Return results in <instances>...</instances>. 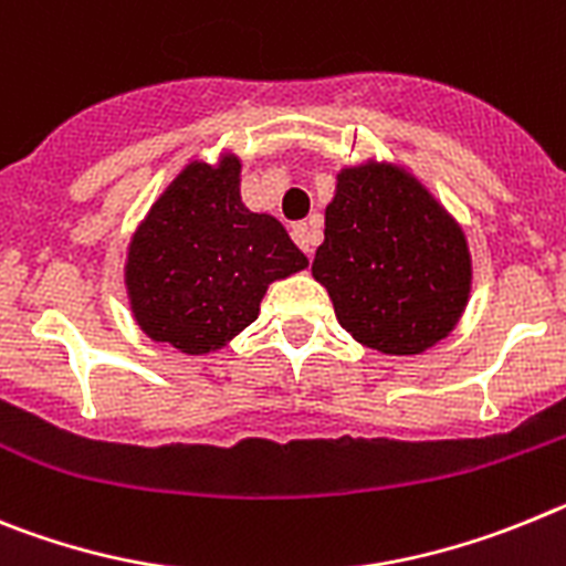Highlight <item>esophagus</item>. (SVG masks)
Segmentation results:
<instances>
[{
  "mask_svg": "<svg viewBox=\"0 0 566 566\" xmlns=\"http://www.w3.org/2000/svg\"><path fill=\"white\" fill-rule=\"evenodd\" d=\"M290 237L295 239V245L302 248V251L307 253V256H310V253H313V245H315V231H313V228L307 226V222H295V226L290 228Z\"/></svg>",
  "mask_w": 566,
  "mask_h": 566,
  "instance_id": "1",
  "label": "esophagus"
}]
</instances>
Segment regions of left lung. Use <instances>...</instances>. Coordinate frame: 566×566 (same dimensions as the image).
Wrapping results in <instances>:
<instances>
[{"label":"left lung","instance_id":"left-lung-1","mask_svg":"<svg viewBox=\"0 0 566 566\" xmlns=\"http://www.w3.org/2000/svg\"><path fill=\"white\" fill-rule=\"evenodd\" d=\"M313 276L355 340L420 355L465 310L471 259L460 226L420 182L369 163L340 171Z\"/></svg>","mask_w":566,"mask_h":566}]
</instances>
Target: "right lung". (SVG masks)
<instances>
[{
	"instance_id": "add662e5",
	"label": "right lung",
	"mask_w": 566,
	"mask_h": 566,
	"mask_svg": "<svg viewBox=\"0 0 566 566\" xmlns=\"http://www.w3.org/2000/svg\"><path fill=\"white\" fill-rule=\"evenodd\" d=\"M307 268L282 222L239 200V163H191L135 233L132 310L149 338L188 355L220 349L253 324L268 284Z\"/></svg>"
}]
</instances>
